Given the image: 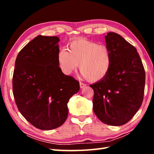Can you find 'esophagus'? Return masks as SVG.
Wrapping results in <instances>:
<instances>
[{"instance_id":"obj_1","label":"esophagus","mask_w":154,"mask_h":154,"mask_svg":"<svg viewBox=\"0 0 154 154\" xmlns=\"http://www.w3.org/2000/svg\"><path fill=\"white\" fill-rule=\"evenodd\" d=\"M79 85H80V88H85V86H86V84H85V83H82V82H80L79 83Z\"/></svg>"}]
</instances>
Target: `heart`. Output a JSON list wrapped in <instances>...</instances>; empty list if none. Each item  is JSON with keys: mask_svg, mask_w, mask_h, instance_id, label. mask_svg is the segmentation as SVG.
Here are the masks:
<instances>
[{"mask_svg": "<svg viewBox=\"0 0 154 154\" xmlns=\"http://www.w3.org/2000/svg\"><path fill=\"white\" fill-rule=\"evenodd\" d=\"M60 69L64 74L71 75L79 66L82 76L90 82L104 79L110 71L112 57L110 49L105 45L80 39L69 43L67 49L58 54Z\"/></svg>", "mask_w": 154, "mask_h": 154, "instance_id": "b5f03b06", "label": "heart"}]
</instances>
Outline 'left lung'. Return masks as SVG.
Masks as SVG:
<instances>
[{
  "instance_id": "8db88e82",
  "label": "left lung",
  "mask_w": 154,
  "mask_h": 154,
  "mask_svg": "<svg viewBox=\"0 0 154 154\" xmlns=\"http://www.w3.org/2000/svg\"><path fill=\"white\" fill-rule=\"evenodd\" d=\"M112 64L107 75L90 87L94 90L93 111L100 120L119 126L132 118L141 106L145 72L137 49L118 34L105 36Z\"/></svg>"
}]
</instances>
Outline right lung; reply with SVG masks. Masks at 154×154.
I'll list each match as a JSON object with an SVG mask.
<instances>
[{
  "label": "right lung",
  "instance_id": "1",
  "mask_svg": "<svg viewBox=\"0 0 154 154\" xmlns=\"http://www.w3.org/2000/svg\"><path fill=\"white\" fill-rule=\"evenodd\" d=\"M58 36L38 35L21 50L13 76L18 110L36 128L49 130L64 123L67 103L79 90V83L60 69Z\"/></svg>",
  "mask_w": 154,
  "mask_h": 154
}]
</instances>
